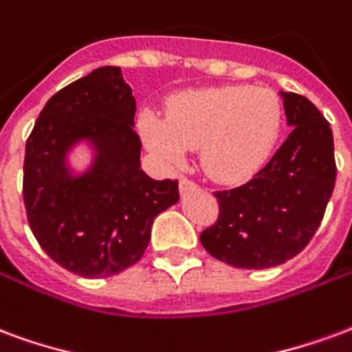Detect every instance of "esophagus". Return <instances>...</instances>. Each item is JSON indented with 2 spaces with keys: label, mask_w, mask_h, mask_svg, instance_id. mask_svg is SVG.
<instances>
[{
  "label": "esophagus",
  "mask_w": 352,
  "mask_h": 352,
  "mask_svg": "<svg viewBox=\"0 0 352 352\" xmlns=\"http://www.w3.org/2000/svg\"><path fill=\"white\" fill-rule=\"evenodd\" d=\"M193 189H197V184H195L193 179H189V178L179 179V193L186 195L187 191H193Z\"/></svg>",
  "instance_id": "esophagus-1"
}]
</instances>
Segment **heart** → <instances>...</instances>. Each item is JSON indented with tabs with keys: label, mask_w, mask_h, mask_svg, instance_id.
Segmentation results:
<instances>
[{
	"label": "heart",
	"mask_w": 352,
	"mask_h": 352,
	"mask_svg": "<svg viewBox=\"0 0 352 352\" xmlns=\"http://www.w3.org/2000/svg\"><path fill=\"white\" fill-rule=\"evenodd\" d=\"M283 123V109L272 89L219 86L176 95L166 118L140 114L146 146L170 165H182L189 150L201 148L210 178L236 184L251 178L268 161Z\"/></svg>",
	"instance_id": "obj_1"
}]
</instances>
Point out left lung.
Returning a JSON list of instances; mask_svg holds the SVG:
<instances>
[{
	"instance_id": "obj_1",
	"label": "left lung",
	"mask_w": 352,
	"mask_h": 352,
	"mask_svg": "<svg viewBox=\"0 0 352 352\" xmlns=\"http://www.w3.org/2000/svg\"><path fill=\"white\" fill-rule=\"evenodd\" d=\"M279 95L291 135L253 179L215 193L219 217L201 234L204 250L234 268L264 270L296 257L319 229L334 191L330 123L304 95Z\"/></svg>"
}]
</instances>
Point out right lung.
<instances>
[{"mask_svg": "<svg viewBox=\"0 0 352 352\" xmlns=\"http://www.w3.org/2000/svg\"><path fill=\"white\" fill-rule=\"evenodd\" d=\"M135 97L122 69L99 67L52 95L25 142L24 204L48 257L82 278H109L144 255L153 219L179 201L176 179L140 168ZM76 145L92 159L70 165Z\"/></svg>", "mask_w": 352, "mask_h": 352, "instance_id": "obj_1", "label": "right lung"}]
</instances>
